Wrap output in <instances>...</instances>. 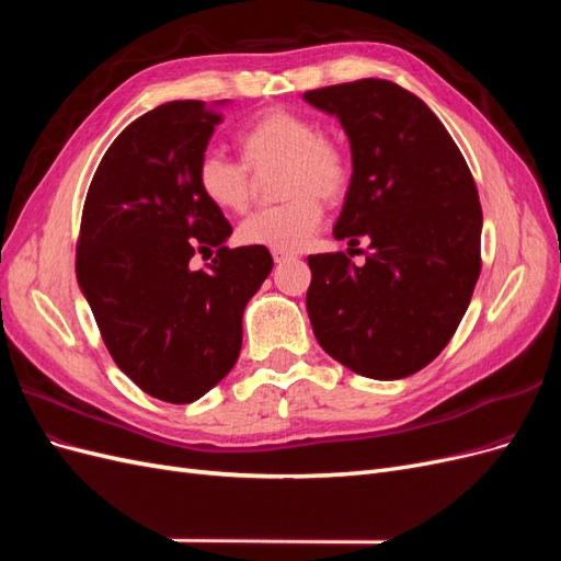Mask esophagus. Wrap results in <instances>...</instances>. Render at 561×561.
Wrapping results in <instances>:
<instances>
[{
  "mask_svg": "<svg viewBox=\"0 0 561 561\" xmlns=\"http://www.w3.org/2000/svg\"><path fill=\"white\" fill-rule=\"evenodd\" d=\"M271 254H274V262H276V264H283V262H287V260L293 257L290 252H278V250H274Z\"/></svg>",
  "mask_w": 561,
  "mask_h": 561,
  "instance_id": "1",
  "label": "esophagus"
}]
</instances>
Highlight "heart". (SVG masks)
I'll use <instances>...</instances> for the list:
<instances>
[{
    "mask_svg": "<svg viewBox=\"0 0 561 561\" xmlns=\"http://www.w3.org/2000/svg\"><path fill=\"white\" fill-rule=\"evenodd\" d=\"M239 149L250 171L278 165L276 194L285 201L245 217L239 227L243 245L295 252L316 233L322 206L342 201L351 186V159L342 145L322 135L309 116L290 110L260 112L239 133ZM196 184L210 206L241 213L250 198V173L219 151H206L196 163Z\"/></svg>",
    "mask_w": 561,
    "mask_h": 561,
    "instance_id": "obj_1",
    "label": "heart"
}]
</instances>
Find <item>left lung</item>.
Segmentation results:
<instances>
[{"label":"left lung","mask_w":561,"mask_h":561,"mask_svg":"<svg viewBox=\"0 0 561 561\" xmlns=\"http://www.w3.org/2000/svg\"><path fill=\"white\" fill-rule=\"evenodd\" d=\"M342 124L353 175L334 239L369 241L363 266L309 254L307 311L328 355L396 381L435 360L480 276L482 208L468 163L423 100L386 79L307 91Z\"/></svg>","instance_id":"left-lung-1"}]
</instances>
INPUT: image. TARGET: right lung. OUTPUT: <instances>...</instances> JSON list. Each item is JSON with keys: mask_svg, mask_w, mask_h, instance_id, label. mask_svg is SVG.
Segmentation results:
<instances>
[{"mask_svg": "<svg viewBox=\"0 0 561 561\" xmlns=\"http://www.w3.org/2000/svg\"><path fill=\"white\" fill-rule=\"evenodd\" d=\"M175 100L135 118L105 151L81 215L77 280L114 363L145 393L186 404L239 360L243 311L274 268L266 248H227L196 163L217 107ZM218 250L206 272L193 252Z\"/></svg>", "mask_w": 561, "mask_h": 561, "instance_id": "obj_1", "label": "right lung"}]
</instances>
